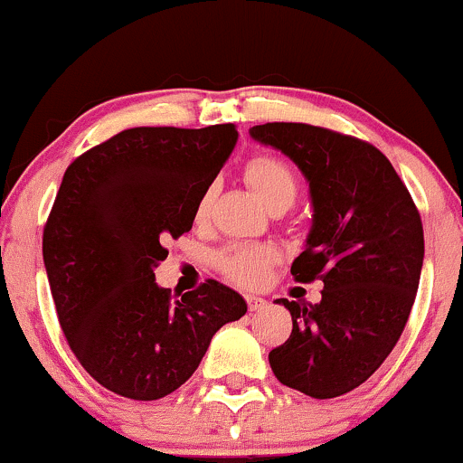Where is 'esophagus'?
I'll use <instances>...</instances> for the list:
<instances>
[{
  "mask_svg": "<svg viewBox=\"0 0 463 463\" xmlns=\"http://www.w3.org/2000/svg\"><path fill=\"white\" fill-rule=\"evenodd\" d=\"M246 302H248L250 311H259V309H263L265 305H268V300L259 298V296H246Z\"/></svg>",
  "mask_w": 463,
  "mask_h": 463,
  "instance_id": "1",
  "label": "esophagus"
}]
</instances>
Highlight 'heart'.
<instances>
[{"mask_svg":"<svg viewBox=\"0 0 463 463\" xmlns=\"http://www.w3.org/2000/svg\"><path fill=\"white\" fill-rule=\"evenodd\" d=\"M248 184L259 195V200L272 209H289L298 195V178L285 161L276 156H254L243 169ZM213 198V189L200 195L195 215L204 217ZM274 261V252L261 246H237L226 250L220 257V269L239 285H257Z\"/></svg>","mask_w":463,"mask_h":463,"instance_id":"b5f03b06","label":"heart"}]
</instances>
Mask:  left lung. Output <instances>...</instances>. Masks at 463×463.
<instances>
[{
  "mask_svg": "<svg viewBox=\"0 0 463 463\" xmlns=\"http://www.w3.org/2000/svg\"><path fill=\"white\" fill-rule=\"evenodd\" d=\"M250 137L283 152L309 183L311 228L291 274L324 283L316 305L276 300L294 328L269 365L291 390L320 401L342 396L374 374L405 328L422 272V222L370 143L285 121L254 126Z\"/></svg>",
  "mask_w": 463,
  "mask_h": 463,
  "instance_id": "obj_1",
  "label": "left lung"
}]
</instances>
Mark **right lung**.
<instances>
[{
  "label": "right lung",
  "mask_w": 463,
  "mask_h": 463,
  "mask_svg": "<svg viewBox=\"0 0 463 463\" xmlns=\"http://www.w3.org/2000/svg\"><path fill=\"white\" fill-rule=\"evenodd\" d=\"M237 137L232 124L130 128L62 176L43 231L47 280L73 354L115 394H172L198 370L213 335L246 316V300L217 280L172 300L154 279L165 241L191 231Z\"/></svg>",
  "instance_id": "right-lung-1"
}]
</instances>
